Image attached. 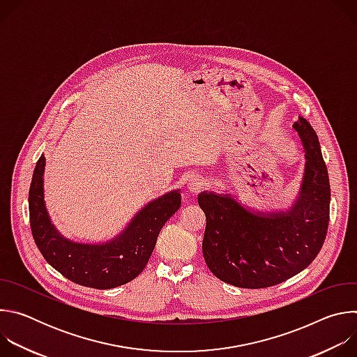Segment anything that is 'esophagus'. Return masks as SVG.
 Returning <instances> with one entry per match:
<instances>
[{
    "label": "esophagus",
    "instance_id": "obj_1",
    "mask_svg": "<svg viewBox=\"0 0 357 357\" xmlns=\"http://www.w3.org/2000/svg\"><path fill=\"white\" fill-rule=\"evenodd\" d=\"M205 179L200 178V176H192L189 178L188 181V185H186V189L190 192V193H197L200 189L205 188Z\"/></svg>",
    "mask_w": 357,
    "mask_h": 357
}]
</instances>
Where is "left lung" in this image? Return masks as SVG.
<instances>
[{
    "label": "left lung",
    "mask_w": 357,
    "mask_h": 357,
    "mask_svg": "<svg viewBox=\"0 0 357 357\" xmlns=\"http://www.w3.org/2000/svg\"><path fill=\"white\" fill-rule=\"evenodd\" d=\"M303 152L298 196L285 211H254L230 193L202 192L206 215L202 251L209 270L240 288L277 285L307 268L318 256L329 225L331 185L318 135L303 117L292 126Z\"/></svg>",
    "instance_id": "obj_1"
}]
</instances>
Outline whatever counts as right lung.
Returning <instances> with one entry per match:
<instances>
[{
    "instance_id": "obj_1",
    "label": "right lung",
    "mask_w": 357,
    "mask_h": 357,
    "mask_svg": "<svg viewBox=\"0 0 357 357\" xmlns=\"http://www.w3.org/2000/svg\"><path fill=\"white\" fill-rule=\"evenodd\" d=\"M45 157L36 162L29 188V222L43 259L68 280L97 289L132 281L145 268L168 219L181 208L179 189L146 205L127 227L105 243H79L63 237L50 222L43 195Z\"/></svg>"
}]
</instances>
